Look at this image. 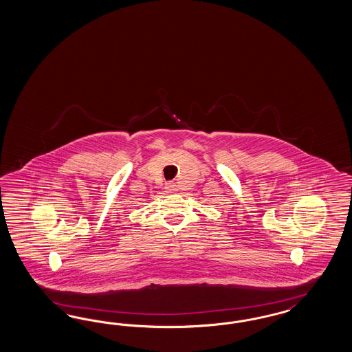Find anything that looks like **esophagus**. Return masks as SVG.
Segmentation results:
<instances>
[{"instance_id":"34e87169","label":"esophagus","mask_w":352,"mask_h":352,"mask_svg":"<svg viewBox=\"0 0 352 352\" xmlns=\"http://www.w3.org/2000/svg\"><path fill=\"white\" fill-rule=\"evenodd\" d=\"M166 190H167L168 193H173V192H176V190H177V188H176L175 182H167V184H166Z\"/></svg>"}]
</instances>
